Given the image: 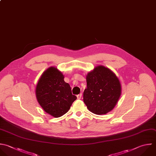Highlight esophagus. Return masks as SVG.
<instances>
[{"label": "esophagus", "mask_w": 156, "mask_h": 156, "mask_svg": "<svg viewBox=\"0 0 156 156\" xmlns=\"http://www.w3.org/2000/svg\"><path fill=\"white\" fill-rule=\"evenodd\" d=\"M82 93H80V94H78V95H77V99H81V98H82Z\"/></svg>", "instance_id": "esophagus-1"}]
</instances>
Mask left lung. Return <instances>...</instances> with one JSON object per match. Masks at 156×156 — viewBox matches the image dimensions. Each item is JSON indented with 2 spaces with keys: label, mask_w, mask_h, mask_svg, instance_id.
I'll return each instance as SVG.
<instances>
[{
  "label": "left lung",
  "mask_w": 156,
  "mask_h": 156,
  "mask_svg": "<svg viewBox=\"0 0 156 156\" xmlns=\"http://www.w3.org/2000/svg\"><path fill=\"white\" fill-rule=\"evenodd\" d=\"M86 80L83 102L87 108L96 115L112 110L121 94V85L115 74L104 66H98L88 73Z\"/></svg>",
  "instance_id": "1"
}]
</instances>
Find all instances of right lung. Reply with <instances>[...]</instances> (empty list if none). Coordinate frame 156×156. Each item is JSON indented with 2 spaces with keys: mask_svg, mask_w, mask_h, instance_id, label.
Here are the masks:
<instances>
[{
  "mask_svg": "<svg viewBox=\"0 0 156 156\" xmlns=\"http://www.w3.org/2000/svg\"><path fill=\"white\" fill-rule=\"evenodd\" d=\"M37 99L43 110L58 118L65 114L77 99L64 76L57 68L50 67L41 75L36 87Z\"/></svg>",
  "mask_w": 156,
  "mask_h": 156,
  "instance_id": "obj_1",
  "label": "right lung"
}]
</instances>
